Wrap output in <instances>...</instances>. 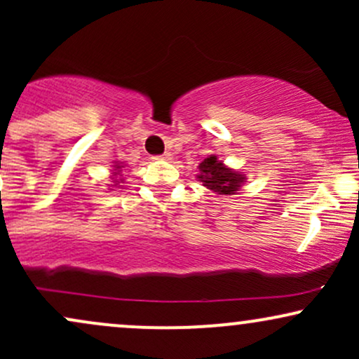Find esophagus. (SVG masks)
Masks as SVG:
<instances>
[{
    "instance_id": "obj_1",
    "label": "esophagus",
    "mask_w": 359,
    "mask_h": 359,
    "mask_svg": "<svg viewBox=\"0 0 359 359\" xmlns=\"http://www.w3.org/2000/svg\"><path fill=\"white\" fill-rule=\"evenodd\" d=\"M154 160H172V155L168 154V151H165V154H162V155H155Z\"/></svg>"
}]
</instances>
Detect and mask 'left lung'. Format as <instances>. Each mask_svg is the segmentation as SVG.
<instances>
[{"label":"left lung","instance_id":"obj_1","mask_svg":"<svg viewBox=\"0 0 359 359\" xmlns=\"http://www.w3.org/2000/svg\"><path fill=\"white\" fill-rule=\"evenodd\" d=\"M199 172L197 179L203 182L205 187L217 194H234L245 182L246 177L238 174L233 168H228L224 163L217 160L216 155L204 158L203 163H199Z\"/></svg>","mask_w":359,"mask_h":359}]
</instances>
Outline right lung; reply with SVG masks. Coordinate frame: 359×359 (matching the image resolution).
<instances>
[{"instance_id": "right-lung-1", "label": "right lung", "mask_w": 359, "mask_h": 359, "mask_svg": "<svg viewBox=\"0 0 359 359\" xmlns=\"http://www.w3.org/2000/svg\"><path fill=\"white\" fill-rule=\"evenodd\" d=\"M114 168H116V170H119V168H121V165H116V167H114ZM119 174V172H114V175H118ZM114 182H116V184H119L118 182V180H114Z\"/></svg>"}]
</instances>
